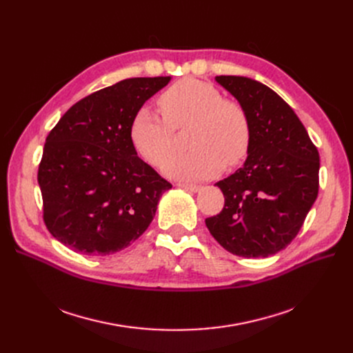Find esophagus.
<instances>
[{
  "mask_svg": "<svg viewBox=\"0 0 353 353\" xmlns=\"http://www.w3.org/2000/svg\"><path fill=\"white\" fill-rule=\"evenodd\" d=\"M177 186L188 190V192H193V193H197L203 189V186H199V184H188V183H177Z\"/></svg>",
  "mask_w": 353,
  "mask_h": 353,
  "instance_id": "obj_1",
  "label": "esophagus"
}]
</instances>
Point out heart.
Segmentation results:
<instances>
[{
	"mask_svg": "<svg viewBox=\"0 0 353 353\" xmlns=\"http://www.w3.org/2000/svg\"><path fill=\"white\" fill-rule=\"evenodd\" d=\"M164 119L141 107L130 124V139L136 152L159 165L170 154L174 130L189 123L188 154L168 158L164 174L184 180H205L217 176L223 165L242 163L252 144V124L245 107L228 100L210 83L183 79L167 87L157 100Z\"/></svg>",
	"mask_w": 353,
	"mask_h": 353,
	"instance_id": "1",
	"label": "heart"
}]
</instances>
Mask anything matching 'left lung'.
<instances>
[{"mask_svg": "<svg viewBox=\"0 0 353 353\" xmlns=\"http://www.w3.org/2000/svg\"><path fill=\"white\" fill-rule=\"evenodd\" d=\"M216 81L248 111L252 144L243 167L216 183L225 208L206 226L228 252L268 257L290 245L318 197V148L292 107L268 85L240 76Z\"/></svg>", "mask_w": 353, "mask_h": 353, "instance_id": "left-lung-1", "label": "left lung"}]
</instances>
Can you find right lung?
Segmentation results:
<instances>
[{"instance_id": "add662e5", "label": "right lung", "mask_w": 353, "mask_h": 353, "mask_svg": "<svg viewBox=\"0 0 353 353\" xmlns=\"http://www.w3.org/2000/svg\"><path fill=\"white\" fill-rule=\"evenodd\" d=\"M172 77H136L68 108L46 139L39 167L43 217L64 246L88 256L116 253L152 223L172 189L130 139L137 110Z\"/></svg>"}]
</instances>
